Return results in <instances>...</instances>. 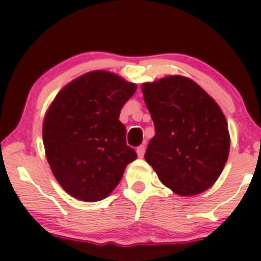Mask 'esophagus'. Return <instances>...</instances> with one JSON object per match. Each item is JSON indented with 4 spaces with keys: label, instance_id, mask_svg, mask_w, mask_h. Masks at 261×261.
<instances>
[{
    "label": "esophagus",
    "instance_id": "34e87169",
    "mask_svg": "<svg viewBox=\"0 0 261 261\" xmlns=\"http://www.w3.org/2000/svg\"><path fill=\"white\" fill-rule=\"evenodd\" d=\"M145 149H146V147H145V146H143V145H141V146H139V147L136 148L137 155H139L140 158H142L143 154H145Z\"/></svg>",
    "mask_w": 261,
    "mask_h": 261
}]
</instances>
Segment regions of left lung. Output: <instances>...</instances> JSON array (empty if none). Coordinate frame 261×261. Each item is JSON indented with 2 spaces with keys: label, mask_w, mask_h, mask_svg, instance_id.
I'll list each match as a JSON object with an SVG mask.
<instances>
[{
  "label": "left lung",
  "mask_w": 261,
  "mask_h": 261,
  "mask_svg": "<svg viewBox=\"0 0 261 261\" xmlns=\"http://www.w3.org/2000/svg\"><path fill=\"white\" fill-rule=\"evenodd\" d=\"M142 93L155 130L146 149L147 163L178 195L207 190L229 154L228 125L221 108L182 76L145 83Z\"/></svg>",
  "instance_id": "1"
}]
</instances>
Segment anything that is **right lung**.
Listing matches in <instances>:
<instances>
[{
    "instance_id": "1",
    "label": "right lung",
    "mask_w": 261,
    "mask_h": 261,
    "mask_svg": "<svg viewBox=\"0 0 261 261\" xmlns=\"http://www.w3.org/2000/svg\"><path fill=\"white\" fill-rule=\"evenodd\" d=\"M136 91L108 71H92L64 87L47 110L43 141L53 174L66 193L87 202L106 199L128 163L121 108Z\"/></svg>"
}]
</instances>
